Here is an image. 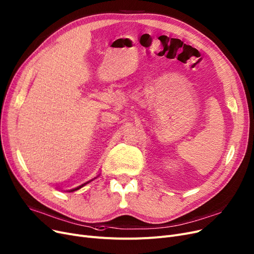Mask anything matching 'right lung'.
I'll return each mask as SVG.
<instances>
[{
  "instance_id": "add662e5",
  "label": "right lung",
  "mask_w": 254,
  "mask_h": 254,
  "mask_svg": "<svg viewBox=\"0 0 254 254\" xmlns=\"http://www.w3.org/2000/svg\"><path fill=\"white\" fill-rule=\"evenodd\" d=\"M86 184H87V183H84V184H82V185H81V186H79V187H77V188H75V189H72V190H70V191H69V192H72V191H75V190H77V189H79V188H81V187H82V186H84V185H86Z\"/></svg>"
}]
</instances>
